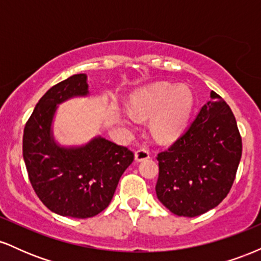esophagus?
<instances>
[{
    "instance_id": "esophagus-1",
    "label": "esophagus",
    "mask_w": 261,
    "mask_h": 261,
    "mask_svg": "<svg viewBox=\"0 0 261 261\" xmlns=\"http://www.w3.org/2000/svg\"><path fill=\"white\" fill-rule=\"evenodd\" d=\"M149 158V152L146 148H140L135 152V160L137 162L148 160Z\"/></svg>"
}]
</instances>
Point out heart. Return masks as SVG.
<instances>
[{
  "mask_svg": "<svg viewBox=\"0 0 261 261\" xmlns=\"http://www.w3.org/2000/svg\"><path fill=\"white\" fill-rule=\"evenodd\" d=\"M193 103V94L188 88L160 83L134 95L128 120L136 121L135 115L152 116V133L161 140H172L187 126Z\"/></svg>",
  "mask_w": 261,
  "mask_h": 261,
  "instance_id": "obj_1",
  "label": "heart"
}]
</instances>
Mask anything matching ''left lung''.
<instances>
[{
  "label": "left lung",
  "instance_id": "1",
  "mask_svg": "<svg viewBox=\"0 0 261 261\" xmlns=\"http://www.w3.org/2000/svg\"><path fill=\"white\" fill-rule=\"evenodd\" d=\"M242 157L234 115L217 93L187 130L157 155L158 200L174 215L195 217L228 195Z\"/></svg>",
  "mask_w": 261,
  "mask_h": 261
}]
</instances>
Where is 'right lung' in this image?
<instances>
[{
  "label": "right lung",
  "instance_id": "1",
  "mask_svg": "<svg viewBox=\"0 0 261 261\" xmlns=\"http://www.w3.org/2000/svg\"><path fill=\"white\" fill-rule=\"evenodd\" d=\"M88 94L85 73L73 74L38 101L23 133V158L40 201L61 216L88 218L112 201L122 173L133 163L127 147L95 137L81 147H60L51 124L58 104Z\"/></svg>",
  "mask_w": 261,
  "mask_h": 261
}]
</instances>
